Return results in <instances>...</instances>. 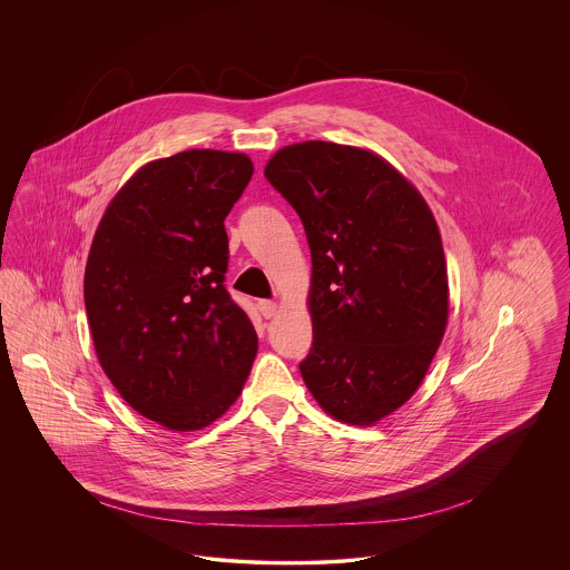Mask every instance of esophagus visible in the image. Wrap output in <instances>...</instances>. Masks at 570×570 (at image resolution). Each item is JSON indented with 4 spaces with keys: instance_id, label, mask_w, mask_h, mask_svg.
<instances>
[{
    "instance_id": "esophagus-1",
    "label": "esophagus",
    "mask_w": 570,
    "mask_h": 570,
    "mask_svg": "<svg viewBox=\"0 0 570 570\" xmlns=\"http://www.w3.org/2000/svg\"><path fill=\"white\" fill-rule=\"evenodd\" d=\"M258 312L269 321V318H273L275 316V312H277V303L275 301H258Z\"/></svg>"
}]
</instances>
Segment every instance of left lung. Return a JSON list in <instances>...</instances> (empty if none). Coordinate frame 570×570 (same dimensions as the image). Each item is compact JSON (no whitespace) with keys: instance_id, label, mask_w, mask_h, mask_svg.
Wrapping results in <instances>:
<instances>
[{"instance_id":"left-lung-1","label":"left lung","mask_w":570,"mask_h":570,"mask_svg":"<svg viewBox=\"0 0 570 570\" xmlns=\"http://www.w3.org/2000/svg\"><path fill=\"white\" fill-rule=\"evenodd\" d=\"M265 177L297 212L312 252L314 342L301 376L333 419L374 425L414 395L446 328L434 216L402 173L361 147L288 145Z\"/></svg>"}]
</instances>
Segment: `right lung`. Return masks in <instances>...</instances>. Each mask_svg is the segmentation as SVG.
Returning <instances> with one entry per match:
<instances>
[{
	"label": "right lung",
	"mask_w": 570,
	"mask_h": 570,
	"mask_svg": "<svg viewBox=\"0 0 570 570\" xmlns=\"http://www.w3.org/2000/svg\"><path fill=\"white\" fill-rule=\"evenodd\" d=\"M254 173L245 154L190 149L138 168L110 200L85 267L98 361L119 395L175 432L235 404L258 337L224 286V219Z\"/></svg>",
	"instance_id": "1"
}]
</instances>
